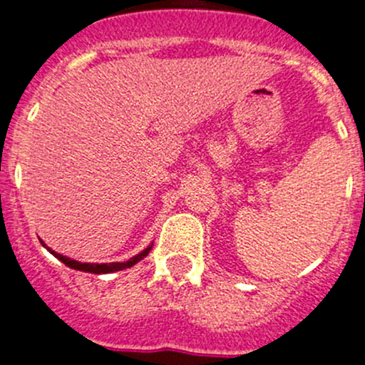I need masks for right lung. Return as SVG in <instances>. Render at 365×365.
<instances>
[{"label": "right lung", "instance_id": "obj_1", "mask_svg": "<svg viewBox=\"0 0 365 365\" xmlns=\"http://www.w3.org/2000/svg\"><path fill=\"white\" fill-rule=\"evenodd\" d=\"M49 252H51L53 255H55L56 259H60L61 262H63L65 266H68V268L72 269H79V272H86V273H111V272H120V269H125V268H131L133 264H136L138 261H142L143 257H145L147 254L150 252V247L145 248V250L142 252V254L135 255V257H131L129 261L125 262H108V264H93V262H79V261H74V259L71 257H65V255L61 254H56L55 250H51L49 248Z\"/></svg>", "mask_w": 365, "mask_h": 365}]
</instances>
